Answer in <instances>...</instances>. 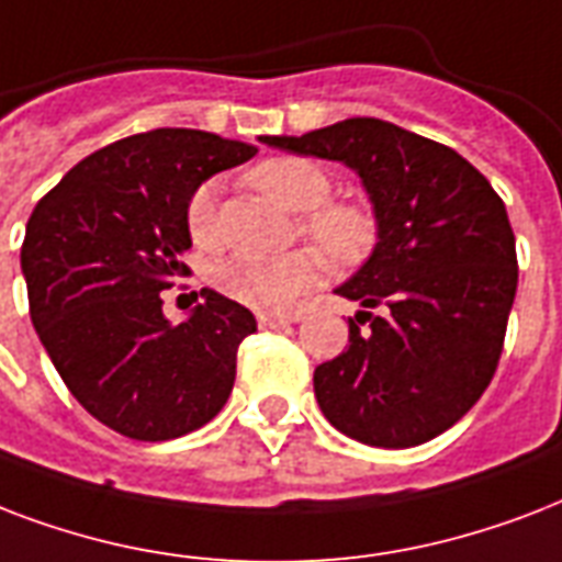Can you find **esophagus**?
<instances>
[{"label": "esophagus", "instance_id": "obj_1", "mask_svg": "<svg viewBox=\"0 0 562 562\" xmlns=\"http://www.w3.org/2000/svg\"><path fill=\"white\" fill-rule=\"evenodd\" d=\"M290 322H299V313H258L260 328H281Z\"/></svg>", "mask_w": 562, "mask_h": 562}]
</instances>
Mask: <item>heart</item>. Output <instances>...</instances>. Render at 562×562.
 I'll return each instance as SVG.
<instances>
[{
	"instance_id": "b5f03b06",
	"label": "heart",
	"mask_w": 562,
	"mask_h": 562,
	"mask_svg": "<svg viewBox=\"0 0 562 562\" xmlns=\"http://www.w3.org/2000/svg\"><path fill=\"white\" fill-rule=\"evenodd\" d=\"M249 181L293 211H304L302 228L337 263H358L378 240V216L363 199H328L330 176L319 164L295 155L260 160ZM187 232L195 246L220 243V213L213 184H199L187 202ZM322 276L319 251L299 249L286 255H232L211 269L213 286L255 311H293Z\"/></svg>"
}]
</instances>
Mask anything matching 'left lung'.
Wrapping results in <instances>:
<instances>
[{
  "instance_id": "1",
  "label": "left lung",
  "mask_w": 562,
  "mask_h": 562,
  "mask_svg": "<svg viewBox=\"0 0 562 562\" xmlns=\"http://www.w3.org/2000/svg\"><path fill=\"white\" fill-rule=\"evenodd\" d=\"M260 140L342 160L375 204V251L337 290L367 311L313 372L325 419L367 446L428 442L472 411L502 358L519 281L502 195L463 155L375 116Z\"/></svg>"
}]
</instances>
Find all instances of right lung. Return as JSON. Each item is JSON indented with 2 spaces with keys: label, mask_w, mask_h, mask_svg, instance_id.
I'll use <instances>...</instances> for the list:
<instances>
[{
  "label": "right lung",
  "mask_w": 562,
  "mask_h": 562,
  "mask_svg": "<svg viewBox=\"0 0 562 562\" xmlns=\"http://www.w3.org/2000/svg\"><path fill=\"white\" fill-rule=\"evenodd\" d=\"M255 151L193 128L132 134L87 155L29 216L20 263L34 330L76 402L123 437H184L232 395L251 311L202 290L172 325L160 295L190 276L193 190Z\"/></svg>",
  "instance_id": "obj_1"
}]
</instances>
